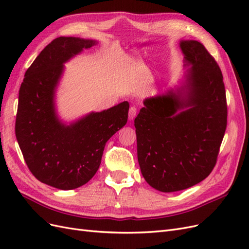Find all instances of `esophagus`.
Listing matches in <instances>:
<instances>
[{
  "instance_id": "1",
  "label": "esophagus",
  "mask_w": 249,
  "mask_h": 249,
  "mask_svg": "<svg viewBox=\"0 0 249 249\" xmlns=\"http://www.w3.org/2000/svg\"><path fill=\"white\" fill-rule=\"evenodd\" d=\"M137 115V108L136 107H131L129 110V119L133 120Z\"/></svg>"
}]
</instances>
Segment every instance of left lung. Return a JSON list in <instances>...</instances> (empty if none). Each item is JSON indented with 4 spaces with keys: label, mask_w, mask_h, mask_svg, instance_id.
I'll list each match as a JSON object with an SVG mask.
<instances>
[{
    "label": "left lung",
    "mask_w": 249,
    "mask_h": 249,
    "mask_svg": "<svg viewBox=\"0 0 249 249\" xmlns=\"http://www.w3.org/2000/svg\"><path fill=\"white\" fill-rule=\"evenodd\" d=\"M179 47L192 65L185 85L146 99L134 122L141 173L162 192L187 189L212 172L228 124L219 65L199 41Z\"/></svg>",
    "instance_id": "1"
}]
</instances>
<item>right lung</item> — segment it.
I'll use <instances>...</instances> for the list:
<instances>
[{
	"label": "right lung",
	"instance_id": "add662e5",
	"mask_svg": "<svg viewBox=\"0 0 249 249\" xmlns=\"http://www.w3.org/2000/svg\"><path fill=\"white\" fill-rule=\"evenodd\" d=\"M95 43L58 37L37 56L19 88L16 120L18 145L32 175L57 189H76L91 179L107 141L127 122V102L90 113L70 125L60 123L56 115L54 94L63 63Z\"/></svg>",
	"mask_w": 249,
	"mask_h": 249
}]
</instances>
